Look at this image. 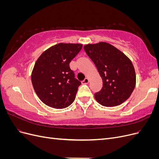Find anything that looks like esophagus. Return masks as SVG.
Returning <instances> with one entry per match:
<instances>
[{
    "label": "esophagus",
    "mask_w": 159,
    "mask_h": 159,
    "mask_svg": "<svg viewBox=\"0 0 159 159\" xmlns=\"http://www.w3.org/2000/svg\"><path fill=\"white\" fill-rule=\"evenodd\" d=\"M89 83V79L88 78H86L84 80L82 81V84H88Z\"/></svg>",
    "instance_id": "34e87169"
}]
</instances>
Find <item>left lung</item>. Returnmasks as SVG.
Masks as SVG:
<instances>
[{
  "label": "left lung",
  "instance_id": "left-lung-1",
  "mask_svg": "<svg viewBox=\"0 0 159 159\" xmlns=\"http://www.w3.org/2000/svg\"><path fill=\"white\" fill-rule=\"evenodd\" d=\"M103 80V88L95 93L97 102L106 107L121 105L131 96L136 85L132 61L117 48L107 42L84 46Z\"/></svg>",
  "mask_w": 159,
  "mask_h": 159
}]
</instances>
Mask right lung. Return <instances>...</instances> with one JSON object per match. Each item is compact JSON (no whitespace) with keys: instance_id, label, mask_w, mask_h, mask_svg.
I'll return each mask as SVG.
<instances>
[{"instance_id":"1","label":"right lung","mask_w":159,"mask_h":159,"mask_svg":"<svg viewBox=\"0 0 159 159\" xmlns=\"http://www.w3.org/2000/svg\"><path fill=\"white\" fill-rule=\"evenodd\" d=\"M82 46L59 43L45 50L36 60L32 83L38 98L48 106L63 109L74 102L81 83L75 78L70 63Z\"/></svg>"}]
</instances>
